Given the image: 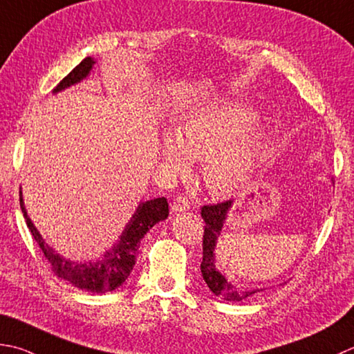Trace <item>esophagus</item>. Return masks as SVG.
Wrapping results in <instances>:
<instances>
[{"label": "esophagus", "instance_id": "esophagus-1", "mask_svg": "<svg viewBox=\"0 0 354 354\" xmlns=\"http://www.w3.org/2000/svg\"><path fill=\"white\" fill-rule=\"evenodd\" d=\"M190 209V201L189 198H187V195H178L175 198V201H173V205H171V210L175 213H179V212H184V210H189Z\"/></svg>", "mask_w": 354, "mask_h": 354}]
</instances>
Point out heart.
<instances>
[{"mask_svg": "<svg viewBox=\"0 0 354 354\" xmlns=\"http://www.w3.org/2000/svg\"><path fill=\"white\" fill-rule=\"evenodd\" d=\"M256 120L253 110L232 102L201 109L185 121L179 138H164L162 159L176 173L187 171L192 159L205 161L209 190L232 195L245 181L266 142L264 129L250 127Z\"/></svg>", "mask_w": 354, "mask_h": 354, "instance_id": "heart-1", "label": "heart"}]
</instances>
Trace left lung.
Listing matches in <instances>:
<instances>
[{
  "label": "left lung",
  "instance_id": "left-lung-1",
  "mask_svg": "<svg viewBox=\"0 0 354 354\" xmlns=\"http://www.w3.org/2000/svg\"><path fill=\"white\" fill-rule=\"evenodd\" d=\"M232 207V201L224 203L209 204L201 207V216L204 219V236H203V262H201V273L207 286L219 297L228 302H241L253 296L256 292L262 290H241L228 282L219 270L214 266V247H216L218 236L223 230L227 213Z\"/></svg>",
  "mask_w": 354,
  "mask_h": 354
}]
</instances>
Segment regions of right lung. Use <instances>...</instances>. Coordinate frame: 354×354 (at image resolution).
Masks as SVG:
<instances>
[{"label": "right lung", "instance_id": "add662e5", "mask_svg": "<svg viewBox=\"0 0 354 354\" xmlns=\"http://www.w3.org/2000/svg\"><path fill=\"white\" fill-rule=\"evenodd\" d=\"M95 64L93 58H84L66 78L59 81V84L53 88L57 93L59 90L66 88L72 84L80 82L82 78L88 75L90 68ZM19 205L23 210L26 224L29 227L35 242L39 245L44 258L50 264V270L61 279H66L75 287L81 290H87L92 293H107L113 292L118 287H121L130 276L131 270L135 267L136 254L140 250V242L151 227L159 221L167 219L169 216V203L164 196L145 201L138 207L136 213L131 216L130 223L126 225V230L122 232L121 239L118 244L109 250L101 261L88 262V264H73V262L61 258L58 253H55L50 247L46 244V241L41 238L37 228L32 224V219L27 216L26 207L23 203V195L19 192Z\"/></svg>", "mask_w": 354, "mask_h": 354}]
</instances>
